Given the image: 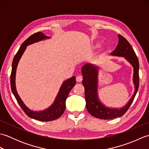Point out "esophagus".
<instances>
[{
    "instance_id": "obj_1",
    "label": "esophagus",
    "mask_w": 149,
    "mask_h": 149,
    "mask_svg": "<svg viewBox=\"0 0 149 149\" xmlns=\"http://www.w3.org/2000/svg\"><path fill=\"white\" fill-rule=\"evenodd\" d=\"M82 80H83V77H82L81 75H77L76 77L77 82H81Z\"/></svg>"
}]
</instances>
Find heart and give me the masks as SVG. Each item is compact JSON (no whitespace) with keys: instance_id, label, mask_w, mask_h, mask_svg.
I'll use <instances>...</instances> for the list:
<instances>
[{"instance_id":"1","label":"heart","mask_w":149,"mask_h":149,"mask_svg":"<svg viewBox=\"0 0 149 149\" xmlns=\"http://www.w3.org/2000/svg\"><path fill=\"white\" fill-rule=\"evenodd\" d=\"M99 47V44H97V45L94 47V48H98V47Z\"/></svg>"}]
</instances>
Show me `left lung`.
<instances>
[{"instance_id": "8db88e82", "label": "left lung", "mask_w": 149, "mask_h": 149, "mask_svg": "<svg viewBox=\"0 0 149 149\" xmlns=\"http://www.w3.org/2000/svg\"><path fill=\"white\" fill-rule=\"evenodd\" d=\"M118 44L115 50L111 54L121 56L127 60L134 68L133 82L135 91L129 102L122 108H109L100 102L97 93L98 75L99 67L98 66L87 63L82 68L83 76V84L84 87L85 100L86 109L91 115L96 118L109 120L120 117L124 115L133 101L139 88V61L132 47L124 37L118 34Z\"/></svg>"}]
</instances>
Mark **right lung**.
<instances>
[{
    "instance_id": "obj_1",
    "label": "right lung",
    "mask_w": 149,
    "mask_h": 149,
    "mask_svg": "<svg viewBox=\"0 0 149 149\" xmlns=\"http://www.w3.org/2000/svg\"><path fill=\"white\" fill-rule=\"evenodd\" d=\"M50 38V37L45 36L42 32H38L33 34V35L29 36L25 42L22 44L20 49L18 50L17 53L14 57L13 61L12 63V70L11 74V88L12 92L13 93L15 99H17L19 105L20 106L26 115L33 119L43 122H48L54 120L59 118L63 113H64L66 107V100L67 98L69 92L72 89L75 84V76L72 77L68 79L63 82L62 86L59 89V91L57 95L54 102L50 106L49 108L45 110L41 111H33L29 109L25 105L23 101L18 95L15 85V75L16 70H17V65L21 57L26 49L27 45H31L34 43H36L40 41L45 39Z\"/></svg>"
}]
</instances>
